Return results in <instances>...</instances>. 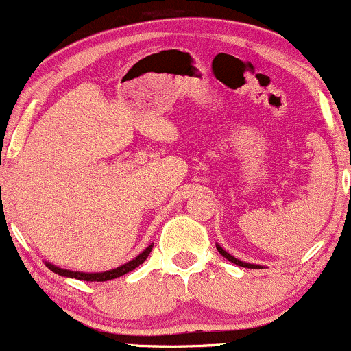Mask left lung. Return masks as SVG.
<instances>
[{"instance_id":"obj_1","label":"left lung","mask_w":351,"mask_h":351,"mask_svg":"<svg viewBox=\"0 0 351 351\" xmlns=\"http://www.w3.org/2000/svg\"><path fill=\"white\" fill-rule=\"evenodd\" d=\"M216 247H217V251H219L221 256L226 257V259H228V261H231V263H234V264H237V265H241V267H247V269H261V265H256V264H247V263H243V261L236 259V257H232L231 254L224 251V249L221 247V245H217V244H216Z\"/></svg>"}]
</instances>
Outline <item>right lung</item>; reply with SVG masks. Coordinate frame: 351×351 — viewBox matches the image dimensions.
I'll return each instance as SVG.
<instances>
[{"label": "right lung", "mask_w": 351, "mask_h": 351, "mask_svg": "<svg viewBox=\"0 0 351 351\" xmlns=\"http://www.w3.org/2000/svg\"><path fill=\"white\" fill-rule=\"evenodd\" d=\"M153 249V244L148 245L145 251L140 254V256H136L134 261H130V263L120 265V267L117 269H112V271H107V272H97V274H87V272H74V271H66V269H59L56 267V265H52L49 263H46L47 267L51 269L52 272L59 274V276H64V277H72V279H79V280H87V282H106V280H112V279H117V277H122L125 274L132 272L135 267H138L140 264L145 263V259H147L148 256H150Z\"/></svg>", "instance_id": "1"}]
</instances>
